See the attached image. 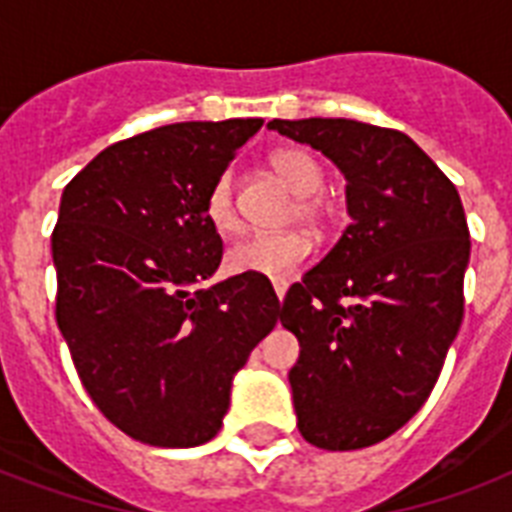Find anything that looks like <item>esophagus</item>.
<instances>
[{"instance_id": "esophagus-1", "label": "esophagus", "mask_w": 512, "mask_h": 512, "mask_svg": "<svg viewBox=\"0 0 512 512\" xmlns=\"http://www.w3.org/2000/svg\"><path fill=\"white\" fill-rule=\"evenodd\" d=\"M289 289V281L287 279H273V292H276V297L279 300H284V295H287Z\"/></svg>"}]
</instances>
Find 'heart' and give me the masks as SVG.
<instances>
[{
	"instance_id": "heart-1",
	"label": "heart",
	"mask_w": 512,
	"mask_h": 512,
	"mask_svg": "<svg viewBox=\"0 0 512 512\" xmlns=\"http://www.w3.org/2000/svg\"><path fill=\"white\" fill-rule=\"evenodd\" d=\"M271 164L281 180L297 196H303L297 204L300 217L308 223H319L324 215V204L313 196V193H319L321 183H324L319 162L300 148H281L271 156ZM204 215H207V223L223 236L239 231V212H236V201H233L231 175H220L209 185L207 199H204ZM308 255H311V244L300 233H257V236H249L228 249L225 268L231 273H247V276L284 279L297 265H303Z\"/></svg>"
}]
</instances>
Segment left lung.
<instances>
[{"label": "left lung", "instance_id": "8db88e82", "mask_svg": "<svg viewBox=\"0 0 512 512\" xmlns=\"http://www.w3.org/2000/svg\"><path fill=\"white\" fill-rule=\"evenodd\" d=\"M268 127L332 159L350 225L281 303L300 340L297 428L329 452L364 449L420 412L465 311L470 231L460 193L409 135L353 119Z\"/></svg>", "mask_w": 512, "mask_h": 512}]
</instances>
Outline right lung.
Masks as SVG:
<instances>
[{"label": "right lung", "instance_id": "obj_1", "mask_svg": "<svg viewBox=\"0 0 512 512\" xmlns=\"http://www.w3.org/2000/svg\"><path fill=\"white\" fill-rule=\"evenodd\" d=\"M263 119L180 122L100 151L60 196L55 319L76 374L140 444H207L233 374L279 321L265 276L201 287L223 260L204 199Z\"/></svg>", "mask_w": 512, "mask_h": 512}]
</instances>
